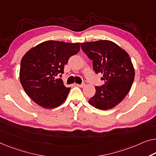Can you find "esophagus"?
I'll list each match as a JSON object with an SVG mask.
<instances>
[{"mask_svg": "<svg viewBox=\"0 0 156 156\" xmlns=\"http://www.w3.org/2000/svg\"><path fill=\"white\" fill-rule=\"evenodd\" d=\"M76 85L80 87H85V83H82V84H76Z\"/></svg>", "mask_w": 156, "mask_h": 156, "instance_id": "1", "label": "esophagus"}]
</instances>
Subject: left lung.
I'll return each instance as SVG.
<instances>
[{"instance_id":"obj_1","label":"left lung","mask_w":156,"mask_h":156,"mask_svg":"<svg viewBox=\"0 0 156 156\" xmlns=\"http://www.w3.org/2000/svg\"><path fill=\"white\" fill-rule=\"evenodd\" d=\"M81 48L92 60L95 73L102 74L105 84L96 86V92L88 101L100 110H108L121 102L131 89L134 69L126 51L112 41L101 40L80 43Z\"/></svg>"}]
</instances>
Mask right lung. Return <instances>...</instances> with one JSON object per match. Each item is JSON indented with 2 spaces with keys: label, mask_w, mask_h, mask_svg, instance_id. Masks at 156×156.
I'll use <instances>...</instances> for the list:
<instances>
[{
  "label": "right lung",
  "mask_w": 156,
  "mask_h": 156,
  "mask_svg": "<svg viewBox=\"0 0 156 156\" xmlns=\"http://www.w3.org/2000/svg\"><path fill=\"white\" fill-rule=\"evenodd\" d=\"M80 43L47 41L32 48L21 61L20 78L25 92L41 107L53 108L66 99L71 87L61 78L64 65L80 50Z\"/></svg>",
  "instance_id": "right-lung-1"
}]
</instances>
